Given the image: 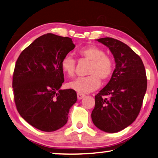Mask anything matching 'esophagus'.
Returning <instances> with one entry per match:
<instances>
[{
    "label": "esophagus",
    "mask_w": 158,
    "mask_h": 158,
    "mask_svg": "<svg viewBox=\"0 0 158 158\" xmlns=\"http://www.w3.org/2000/svg\"><path fill=\"white\" fill-rule=\"evenodd\" d=\"M85 96V94H84L79 93V92H78V93H77V98L79 99V100H81V99H82Z\"/></svg>",
    "instance_id": "34e87169"
}]
</instances>
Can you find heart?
<instances>
[{
    "label": "heart",
    "instance_id": "heart-1",
    "mask_svg": "<svg viewBox=\"0 0 158 158\" xmlns=\"http://www.w3.org/2000/svg\"><path fill=\"white\" fill-rule=\"evenodd\" d=\"M78 53L84 59L90 62L87 73L89 76L78 78L71 81L69 87L79 93H89L98 89L100 79L106 81L110 78L114 70V62L112 58L106 55L102 48L96 45H87L78 50ZM61 69L69 77L74 75L76 61L70 54L64 56L60 62Z\"/></svg>",
    "mask_w": 158,
    "mask_h": 158
}]
</instances>
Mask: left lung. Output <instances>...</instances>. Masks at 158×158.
<instances>
[{"mask_svg":"<svg viewBox=\"0 0 158 158\" xmlns=\"http://www.w3.org/2000/svg\"><path fill=\"white\" fill-rule=\"evenodd\" d=\"M112 52L115 69L110 80L95 95L91 116L99 129L115 133L135 121L147 90V76L142 59L131 48L118 40H97Z\"/></svg>","mask_w":158,"mask_h":158,"instance_id":"left-lung-1","label":"left lung"}]
</instances>
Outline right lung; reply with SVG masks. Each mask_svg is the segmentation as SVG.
<instances>
[{
  "label": "right lung",
  "mask_w": 158,
  "mask_h": 158,
  "mask_svg": "<svg viewBox=\"0 0 158 158\" xmlns=\"http://www.w3.org/2000/svg\"><path fill=\"white\" fill-rule=\"evenodd\" d=\"M74 48L71 38L48 33L25 48L16 60L12 82L16 109L40 131L64 127L77 102L74 90L60 89L64 81L60 62Z\"/></svg>",
  "instance_id": "obj_1"
}]
</instances>
